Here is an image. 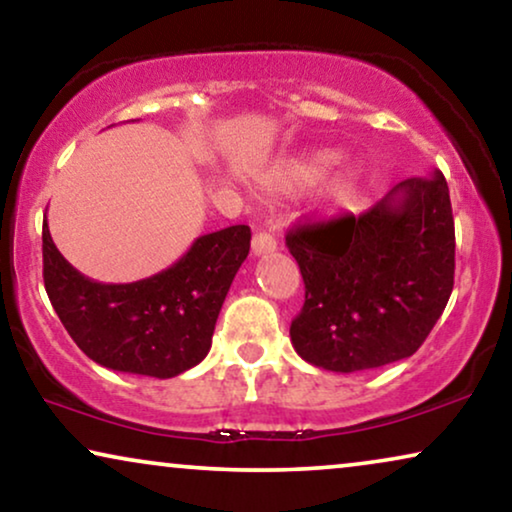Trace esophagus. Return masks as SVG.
<instances>
[{
	"label": "esophagus",
	"mask_w": 512,
	"mask_h": 512,
	"mask_svg": "<svg viewBox=\"0 0 512 512\" xmlns=\"http://www.w3.org/2000/svg\"><path fill=\"white\" fill-rule=\"evenodd\" d=\"M276 253V239L269 232H257L253 236V255L255 257H264Z\"/></svg>",
	"instance_id": "esophagus-1"
}]
</instances>
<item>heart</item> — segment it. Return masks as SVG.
<instances>
[{"instance_id": "heart-1", "label": "heart", "mask_w": 512, "mask_h": 512, "mask_svg": "<svg viewBox=\"0 0 512 512\" xmlns=\"http://www.w3.org/2000/svg\"><path fill=\"white\" fill-rule=\"evenodd\" d=\"M338 160V153L334 150H315V153L301 157V160H292L276 167L269 185L271 190L280 194H297L304 192L315 183L325 178L327 171L334 167ZM364 183V169L359 164H348V167L331 176L329 181L322 185L320 190V206L329 213L348 211L357 204L359 192H362Z\"/></svg>"}]
</instances>
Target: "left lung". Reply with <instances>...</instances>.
Here are the masks:
<instances>
[{"label":"left lung","mask_w":512,"mask_h":512,"mask_svg":"<svg viewBox=\"0 0 512 512\" xmlns=\"http://www.w3.org/2000/svg\"><path fill=\"white\" fill-rule=\"evenodd\" d=\"M285 243L306 285L292 345L327 371L413 355L455 285V220L441 171L397 183L357 218L292 229Z\"/></svg>","instance_id":"8db88e82"}]
</instances>
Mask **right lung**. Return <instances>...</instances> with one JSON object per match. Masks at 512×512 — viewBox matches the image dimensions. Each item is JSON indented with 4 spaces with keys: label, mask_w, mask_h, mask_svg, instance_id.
<instances>
[{
    "label": "right lung",
    "mask_w": 512,
    "mask_h": 512,
    "mask_svg": "<svg viewBox=\"0 0 512 512\" xmlns=\"http://www.w3.org/2000/svg\"><path fill=\"white\" fill-rule=\"evenodd\" d=\"M250 227L204 234L155 276L97 283L74 269L43 220V283L74 343L92 362L136 376L174 378L211 350L229 285L248 257Z\"/></svg>",
    "instance_id": "add662e5"
}]
</instances>
